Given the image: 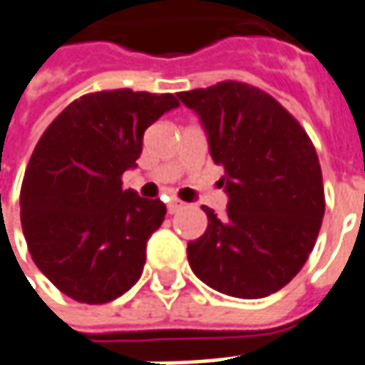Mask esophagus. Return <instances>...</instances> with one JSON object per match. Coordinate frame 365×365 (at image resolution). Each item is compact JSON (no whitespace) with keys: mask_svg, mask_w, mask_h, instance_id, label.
Returning <instances> with one entry per match:
<instances>
[{"mask_svg":"<svg viewBox=\"0 0 365 365\" xmlns=\"http://www.w3.org/2000/svg\"><path fill=\"white\" fill-rule=\"evenodd\" d=\"M183 207V203L180 200H172L170 201V203H168V213H170V215H174V213H178V211H180V209Z\"/></svg>","mask_w":365,"mask_h":365,"instance_id":"esophagus-1","label":"esophagus"}]
</instances>
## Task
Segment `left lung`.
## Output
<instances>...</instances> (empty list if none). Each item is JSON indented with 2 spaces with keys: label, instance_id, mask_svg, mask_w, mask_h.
Returning <instances> with one entry per match:
<instances>
[{
  "label": "left lung",
  "instance_id": "1",
  "mask_svg": "<svg viewBox=\"0 0 365 365\" xmlns=\"http://www.w3.org/2000/svg\"><path fill=\"white\" fill-rule=\"evenodd\" d=\"M197 114L211 160L223 165L227 213L207 215L187 243L191 271L235 298H264L297 277L324 217L318 156L307 132L272 96L243 83L180 93Z\"/></svg>",
  "mask_w": 365,
  "mask_h": 365
}]
</instances>
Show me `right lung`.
Segmentation results:
<instances>
[{"instance_id": "1", "label": "right lung", "mask_w": 365, "mask_h": 365, "mask_svg": "<svg viewBox=\"0 0 365 365\" xmlns=\"http://www.w3.org/2000/svg\"><path fill=\"white\" fill-rule=\"evenodd\" d=\"M178 106L174 94H85L33 150L19 197L23 235L37 269L73 300L104 304L138 282L165 205L122 190L120 175L136 168L148 126Z\"/></svg>"}]
</instances>
